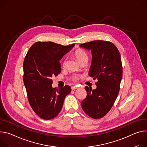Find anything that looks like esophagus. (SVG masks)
Returning a JSON list of instances; mask_svg holds the SVG:
<instances>
[{
	"label": "esophagus",
	"mask_w": 147,
	"mask_h": 147,
	"mask_svg": "<svg viewBox=\"0 0 147 147\" xmlns=\"http://www.w3.org/2000/svg\"><path fill=\"white\" fill-rule=\"evenodd\" d=\"M78 89V87L77 86H73L71 87V89L73 90H75V89Z\"/></svg>",
	"instance_id": "esophagus-1"
}]
</instances>
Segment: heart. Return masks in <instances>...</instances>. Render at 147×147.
Wrapping results in <instances>:
<instances>
[{
	"label": "heart",
	"mask_w": 147,
	"mask_h": 147,
	"mask_svg": "<svg viewBox=\"0 0 147 147\" xmlns=\"http://www.w3.org/2000/svg\"><path fill=\"white\" fill-rule=\"evenodd\" d=\"M74 54L79 62L85 59H88V56L86 53L80 48H78L77 50H76L74 53ZM65 61H66L65 60L63 62V65H65Z\"/></svg>",
	"instance_id": "1"
}]
</instances>
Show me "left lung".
Segmentation results:
<instances>
[{
  "label": "left lung",
  "mask_w": 147,
  "mask_h": 147,
  "mask_svg": "<svg viewBox=\"0 0 147 147\" xmlns=\"http://www.w3.org/2000/svg\"><path fill=\"white\" fill-rule=\"evenodd\" d=\"M79 47L91 51L89 75L97 80L95 89L85 87L87 96L81 106L89 117L100 119L111 109L119 92L123 74L120 54L117 47L109 41H93Z\"/></svg>",
  "instance_id": "left-lung-1"
}]
</instances>
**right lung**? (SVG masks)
<instances>
[{"instance_id": "obj_1", "label": "right lung", "mask_w": 147, "mask_h": 147, "mask_svg": "<svg viewBox=\"0 0 147 147\" xmlns=\"http://www.w3.org/2000/svg\"><path fill=\"white\" fill-rule=\"evenodd\" d=\"M75 44L63 46L53 42H37L29 49L23 63V81L29 103L44 120H51L61 111L71 91L68 85L53 88L51 78L60 74L59 61Z\"/></svg>"}]
</instances>
